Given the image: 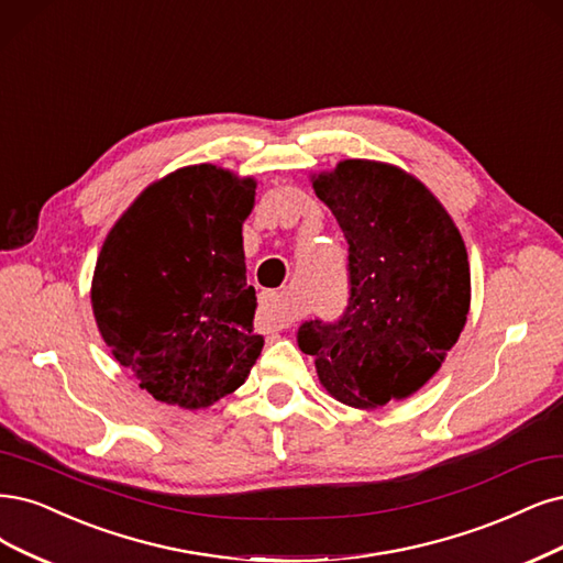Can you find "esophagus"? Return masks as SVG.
Here are the masks:
<instances>
[{
	"mask_svg": "<svg viewBox=\"0 0 563 563\" xmlns=\"http://www.w3.org/2000/svg\"><path fill=\"white\" fill-rule=\"evenodd\" d=\"M261 323L267 328V331H282V328H288L294 323V312L286 305V300L277 294H267L263 298V307H261Z\"/></svg>",
	"mask_w": 563,
	"mask_h": 563,
	"instance_id": "obj_1",
	"label": "esophagus"
}]
</instances>
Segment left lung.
<instances>
[{"instance_id": "left-lung-1", "label": "left lung", "mask_w": 563, "mask_h": 563, "mask_svg": "<svg viewBox=\"0 0 563 563\" xmlns=\"http://www.w3.org/2000/svg\"><path fill=\"white\" fill-rule=\"evenodd\" d=\"M349 244V305L307 321L298 344L335 400L375 410L429 382L471 309V265L448 209L410 172L349 158L312 174Z\"/></svg>"}]
</instances>
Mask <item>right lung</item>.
<instances>
[{
    "mask_svg": "<svg viewBox=\"0 0 563 563\" xmlns=\"http://www.w3.org/2000/svg\"><path fill=\"white\" fill-rule=\"evenodd\" d=\"M256 179L202 163L146 186L95 263L100 335L153 398L205 410L238 391L261 356L242 225Z\"/></svg>",
    "mask_w": 563,
    "mask_h": 563,
    "instance_id": "obj_1",
    "label": "right lung"
}]
</instances>
